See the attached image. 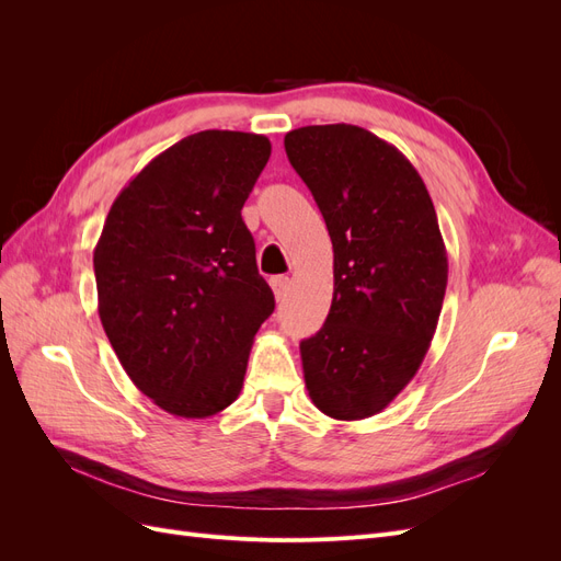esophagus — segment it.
Listing matches in <instances>:
<instances>
[{
    "label": "esophagus",
    "mask_w": 561,
    "mask_h": 561,
    "mask_svg": "<svg viewBox=\"0 0 561 561\" xmlns=\"http://www.w3.org/2000/svg\"><path fill=\"white\" fill-rule=\"evenodd\" d=\"M271 287H274L276 301H283L287 290H290V278H287V276H274V278H271Z\"/></svg>",
    "instance_id": "obj_1"
}]
</instances>
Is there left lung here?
Returning <instances> with one entry per match:
<instances>
[{
    "instance_id": "obj_1",
    "label": "left lung",
    "mask_w": 561,
    "mask_h": 561,
    "mask_svg": "<svg viewBox=\"0 0 561 561\" xmlns=\"http://www.w3.org/2000/svg\"><path fill=\"white\" fill-rule=\"evenodd\" d=\"M285 151L334 250L325 325L299 344L322 414L375 416L414 379L447 290V250L431 194L402 151L360 126H304Z\"/></svg>"
}]
</instances>
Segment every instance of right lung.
I'll use <instances>...</instances> for the list:
<instances>
[{
	"mask_svg": "<svg viewBox=\"0 0 561 561\" xmlns=\"http://www.w3.org/2000/svg\"><path fill=\"white\" fill-rule=\"evenodd\" d=\"M264 135L201 130L151 159L112 203L93 250L98 313L130 381L182 419L222 412L274 313L241 210Z\"/></svg>",
	"mask_w": 561,
	"mask_h": 561,
	"instance_id": "obj_1",
	"label": "right lung"
}]
</instances>
